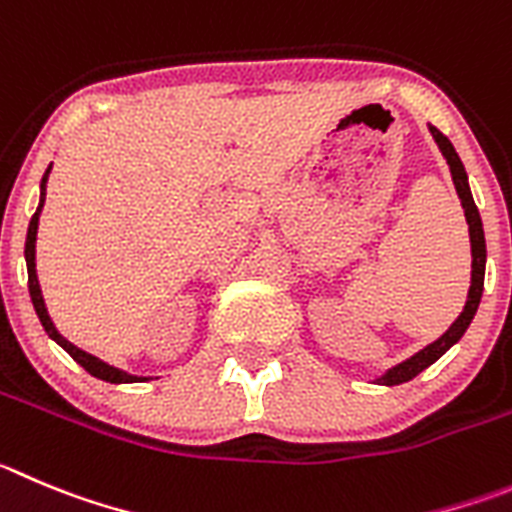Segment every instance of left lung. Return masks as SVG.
Masks as SVG:
<instances>
[{
    "mask_svg": "<svg viewBox=\"0 0 512 512\" xmlns=\"http://www.w3.org/2000/svg\"><path fill=\"white\" fill-rule=\"evenodd\" d=\"M429 133H432L439 151H442V156L447 159V164H450V174H452V181H455L457 197H460L462 209H465L467 227H470V247H472V280H470V290H467V303L465 308H462V313L457 315V321L452 323V326L447 328L437 341L424 346L422 351H417L412 358H407V361L391 366L386 374H381L379 379H376V384H384V386H396V384H404V381H412L414 376L422 374L427 366H432L437 358H442L444 353L450 351V348L465 336L467 328H470L472 318H475L477 313V305H480V298H482V285H485V260H487L485 232H482L480 212H477L470 184H467V171L465 166H462L460 156H457L455 146L450 143V138L444 136L442 131H437L434 126H429Z\"/></svg>",
    "mask_w": 512,
    "mask_h": 512,
    "instance_id": "obj_1",
    "label": "left lung"
}]
</instances>
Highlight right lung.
I'll return each instance as SVG.
<instances>
[{
	"mask_svg": "<svg viewBox=\"0 0 512 512\" xmlns=\"http://www.w3.org/2000/svg\"><path fill=\"white\" fill-rule=\"evenodd\" d=\"M50 169H52V164L47 166L45 176H42V181H40V204H37V212L32 214V219H30V227H27V242H25L27 285H30V298H32V305H35L37 318H40V323H42V328H45V331H47V336H50L52 341L57 343V346L65 348V351H68L70 356H73L75 361H78V364L83 366V369L88 371L90 376H95V379H103V381H108V384H136V381H148L146 376L126 374V371L116 369V366L105 364V361L95 358L93 353H85L83 348L73 346V343H70L68 338L60 336V331H57L55 323H52L50 313H47L45 298H42V290H40V280H37V270H35V242H37V224H40V212H42V207H45L47 176H50Z\"/></svg>",
	"mask_w": 512,
	"mask_h": 512,
	"instance_id": "add662e5",
	"label": "right lung"
}]
</instances>
